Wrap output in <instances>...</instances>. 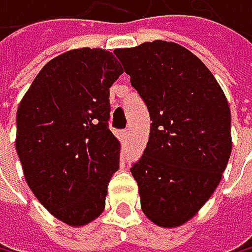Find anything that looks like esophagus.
Wrapping results in <instances>:
<instances>
[{"mask_svg":"<svg viewBox=\"0 0 252 252\" xmlns=\"http://www.w3.org/2000/svg\"><path fill=\"white\" fill-rule=\"evenodd\" d=\"M120 137H121V142H127V139H129V131H121Z\"/></svg>","mask_w":252,"mask_h":252,"instance_id":"34e87169","label":"esophagus"}]
</instances>
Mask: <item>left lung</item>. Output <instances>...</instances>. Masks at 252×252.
<instances>
[{"instance_id":"1","label":"left lung","mask_w":252,"mask_h":252,"mask_svg":"<svg viewBox=\"0 0 252 252\" xmlns=\"http://www.w3.org/2000/svg\"><path fill=\"white\" fill-rule=\"evenodd\" d=\"M113 53L153 121L147 148L131 167L142 212L156 225L178 227L212 197L229 162V102L210 69L175 42Z\"/></svg>"}]
</instances>
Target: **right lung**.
Segmentation results:
<instances>
[{
    "label": "right lung",
    "instance_id": "obj_1",
    "mask_svg": "<svg viewBox=\"0 0 252 252\" xmlns=\"http://www.w3.org/2000/svg\"><path fill=\"white\" fill-rule=\"evenodd\" d=\"M121 74L109 50H69L40 69L17 109L15 148L27 183L67 225L88 224L105 208L120 167L109 90Z\"/></svg>",
    "mask_w": 252,
    "mask_h": 252
}]
</instances>
